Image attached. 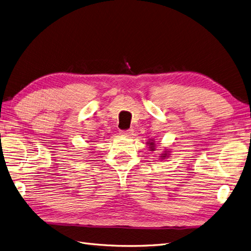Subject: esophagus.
I'll return each mask as SVG.
<instances>
[{"instance_id": "34e87169", "label": "esophagus", "mask_w": 251, "mask_h": 251, "mask_svg": "<svg viewBox=\"0 0 251 251\" xmlns=\"http://www.w3.org/2000/svg\"><path fill=\"white\" fill-rule=\"evenodd\" d=\"M120 134L123 135V136H126V137H132V136L134 135V130H132V128H130V130L121 131Z\"/></svg>"}]
</instances>
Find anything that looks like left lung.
I'll use <instances>...</instances> for the list:
<instances>
[{
    "mask_svg": "<svg viewBox=\"0 0 251 251\" xmlns=\"http://www.w3.org/2000/svg\"><path fill=\"white\" fill-rule=\"evenodd\" d=\"M148 146H149V149H150V151H155V148H156V144H155V141H154V139H150V141H148ZM170 155H171V153H170V150H168V149H165L162 153L160 154V158L159 159H161V160H163V159H168L169 157H170Z\"/></svg>",
    "mask_w": 251,
    "mask_h": 251,
    "instance_id": "obj_1",
    "label": "left lung"
}]
</instances>
